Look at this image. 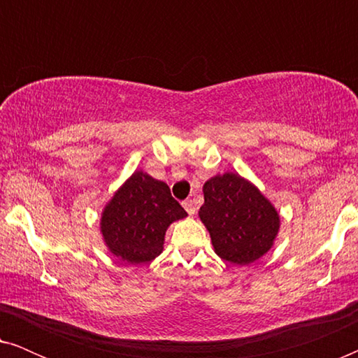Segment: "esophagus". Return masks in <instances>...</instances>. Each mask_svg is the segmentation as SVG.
Masks as SVG:
<instances>
[{"instance_id":"obj_1","label":"esophagus","mask_w":358,"mask_h":358,"mask_svg":"<svg viewBox=\"0 0 358 358\" xmlns=\"http://www.w3.org/2000/svg\"><path fill=\"white\" fill-rule=\"evenodd\" d=\"M182 205H184V208L187 210V213L190 215V217H192V215L195 213V203H194V200H192V199H187V200H184Z\"/></svg>"}]
</instances>
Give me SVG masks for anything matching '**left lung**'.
Returning a JSON list of instances; mask_svg holds the SVG:
<instances>
[{
    "mask_svg": "<svg viewBox=\"0 0 358 358\" xmlns=\"http://www.w3.org/2000/svg\"><path fill=\"white\" fill-rule=\"evenodd\" d=\"M199 217L208 229L215 252L234 266H248L273 246L280 217L256 185L224 173L203 184Z\"/></svg>",
    "mask_w": 358,
    "mask_h": 358,
    "instance_id": "obj_1",
    "label": "left lung"
}]
</instances>
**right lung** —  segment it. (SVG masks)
Listing matches in <instances>:
<instances>
[{
  "label": "right lung",
  "instance_id": "obj_1",
  "mask_svg": "<svg viewBox=\"0 0 358 358\" xmlns=\"http://www.w3.org/2000/svg\"><path fill=\"white\" fill-rule=\"evenodd\" d=\"M187 212L173 199L168 184L135 171L101 215V233L122 262L145 264L163 252L166 229Z\"/></svg>",
  "mask_w": 358,
  "mask_h": 358
}]
</instances>
